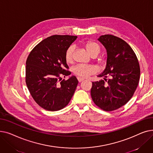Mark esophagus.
I'll return each instance as SVG.
<instances>
[{"label": "esophagus", "mask_w": 153, "mask_h": 153, "mask_svg": "<svg viewBox=\"0 0 153 153\" xmlns=\"http://www.w3.org/2000/svg\"><path fill=\"white\" fill-rule=\"evenodd\" d=\"M77 80H78V81L79 82H82V81H84V79H83V78H81V77H77Z\"/></svg>", "instance_id": "esophagus-1"}]
</instances>
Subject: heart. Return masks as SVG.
<instances>
[{
	"instance_id": "b5f03b06",
	"label": "heart",
	"mask_w": 153,
	"mask_h": 153,
	"mask_svg": "<svg viewBox=\"0 0 153 153\" xmlns=\"http://www.w3.org/2000/svg\"><path fill=\"white\" fill-rule=\"evenodd\" d=\"M85 47L87 51L89 52V53L92 56H98L101 51V48L100 46L94 42H88L85 43ZM74 48L75 47L74 45H71L68 48L66 52L65 59L68 63L71 62L72 59H73V53L74 51ZM72 71H73L76 75L79 77H87L94 73L95 72V69L91 66L80 64L75 66L72 69Z\"/></svg>"
}]
</instances>
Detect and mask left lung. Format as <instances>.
Segmentation results:
<instances>
[{
  "label": "left lung",
  "mask_w": 153,
  "mask_h": 153,
  "mask_svg": "<svg viewBox=\"0 0 153 153\" xmlns=\"http://www.w3.org/2000/svg\"><path fill=\"white\" fill-rule=\"evenodd\" d=\"M97 40L107 54L105 68L97 76L107 82L104 80L93 82L91 97L101 109L112 111L125 105L132 97L140 81V65L132 48L122 39L105 35Z\"/></svg>",
  "instance_id": "1"
}]
</instances>
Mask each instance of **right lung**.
Returning <instances> with one entry per match:
<instances>
[{
	"instance_id": "1",
	"label": "right lung",
	"mask_w": 153,
	"mask_h": 153,
	"mask_svg": "<svg viewBox=\"0 0 153 153\" xmlns=\"http://www.w3.org/2000/svg\"><path fill=\"white\" fill-rule=\"evenodd\" d=\"M77 36L53 35L38 43L26 61V84L38 105L49 111L65 107L73 96L78 81L72 76L65 59L68 48Z\"/></svg>"
}]
</instances>
